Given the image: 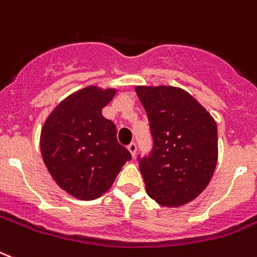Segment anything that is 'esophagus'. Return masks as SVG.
Wrapping results in <instances>:
<instances>
[{"instance_id":"obj_1","label":"esophagus","mask_w":257,"mask_h":257,"mask_svg":"<svg viewBox=\"0 0 257 257\" xmlns=\"http://www.w3.org/2000/svg\"><path fill=\"white\" fill-rule=\"evenodd\" d=\"M128 150L131 152V154H132V157H135L136 155V152H137V145H136V142H131L128 145Z\"/></svg>"}]
</instances>
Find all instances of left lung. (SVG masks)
Returning <instances> with one entry per match:
<instances>
[{
  "label": "left lung",
  "instance_id": "8db88e82",
  "mask_svg": "<svg viewBox=\"0 0 257 257\" xmlns=\"http://www.w3.org/2000/svg\"><path fill=\"white\" fill-rule=\"evenodd\" d=\"M153 137L148 155H139L148 195L163 206H180L210 182L218 154L217 124L182 88L136 87Z\"/></svg>",
  "mask_w": 257,
  "mask_h": 257
}]
</instances>
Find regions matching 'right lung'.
<instances>
[{
  "mask_svg": "<svg viewBox=\"0 0 257 257\" xmlns=\"http://www.w3.org/2000/svg\"><path fill=\"white\" fill-rule=\"evenodd\" d=\"M113 90L86 87L60 103L40 137L43 161L64 191L94 200L111 187L132 155L120 145L116 125L102 115Z\"/></svg>",
  "mask_w": 257,
  "mask_h": 257,
  "instance_id": "add662e5",
  "label": "right lung"
}]
</instances>
